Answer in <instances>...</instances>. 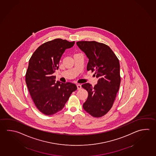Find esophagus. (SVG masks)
<instances>
[{
    "mask_svg": "<svg viewBox=\"0 0 156 156\" xmlns=\"http://www.w3.org/2000/svg\"><path fill=\"white\" fill-rule=\"evenodd\" d=\"M76 86L77 87V90H80L81 88H82V87H81V85H80V84H77Z\"/></svg>",
    "mask_w": 156,
    "mask_h": 156,
    "instance_id": "1",
    "label": "esophagus"
}]
</instances>
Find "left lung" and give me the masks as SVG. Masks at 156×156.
Instances as JSON below:
<instances>
[{
	"mask_svg": "<svg viewBox=\"0 0 156 156\" xmlns=\"http://www.w3.org/2000/svg\"><path fill=\"white\" fill-rule=\"evenodd\" d=\"M77 45L88 58L87 70L94 72L97 84L82 85L88 92L83 108L91 115L99 118L112 107L119 90L121 79L118 58L108 45L96 41H79Z\"/></svg>",
	"mask_w": 156,
	"mask_h": 156,
	"instance_id": "obj_1",
	"label": "left lung"
}]
</instances>
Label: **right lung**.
I'll use <instances>...</instances> for the list:
<instances>
[{
  "mask_svg": "<svg viewBox=\"0 0 156 156\" xmlns=\"http://www.w3.org/2000/svg\"><path fill=\"white\" fill-rule=\"evenodd\" d=\"M75 41L57 38L38 47L29 60L26 73V83L33 102L39 111L51 115L61 111L76 85L71 82H55L53 74L65 49L74 45Z\"/></svg>",
  "mask_w": 156,
  "mask_h": 156,
  "instance_id": "right-lung-1",
  "label": "right lung"
}]
</instances>
